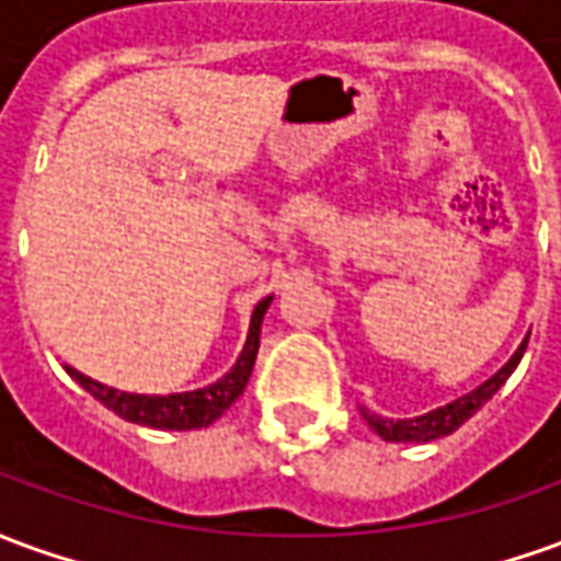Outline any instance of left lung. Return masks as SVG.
I'll list each match as a JSON object with an SVG mask.
<instances>
[{"label": "left lung", "mask_w": 561, "mask_h": 561, "mask_svg": "<svg viewBox=\"0 0 561 561\" xmlns=\"http://www.w3.org/2000/svg\"><path fill=\"white\" fill-rule=\"evenodd\" d=\"M526 343L516 348V355L501 367L499 374L492 376V379H485L480 389L468 391V394H465V398H458V401L446 403V407H437V410H431V413L416 419H382V416H376V413H370V410H362L364 422H367V425H370L382 440H394V444H428V440L446 437V434H453L458 425H465V422H468V419H471L473 413H477V410H480V407H483V403L489 401L501 386H504V379L513 374V367H516L519 358H523Z\"/></svg>", "instance_id": "left-lung-1"}]
</instances>
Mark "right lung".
Wrapping results in <instances>:
<instances>
[{
	"label": "right lung",
	"instance_id": "1",
	"mask_svg": "<svg viewBox=\"0 0 561 561\" xmlns=\"http://www.w3.org/2000/svg\"><path fill=\"white\" fill-rule=\"evenodd\" d=\"M270 307V297H264L252 312V328H249V340L242 355L233 364V370L225 374L218 382L206 386L197 391H182V394H127V391H115L90 379V376L78 374L69 367V374L76 376L78 382L96 398L103 401L108 410H115L117 416L136 422V425H148V428L163 431H191L213 425L215 419L225 413L230 403L237 401L252 376L254 358H257V346H261V321Z\"/></svg>",
	"mask_w": 561,
	"mask_h": 561
}]
</instances>
